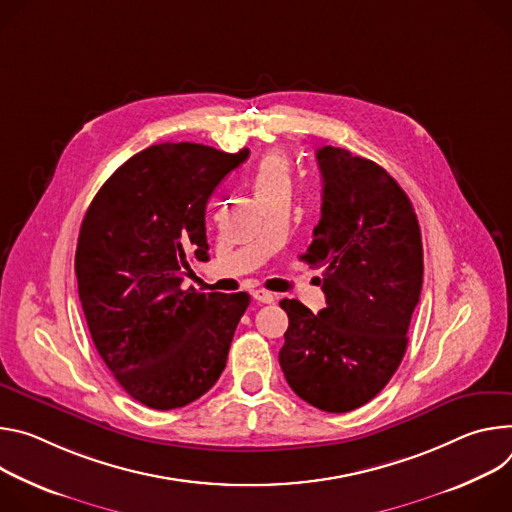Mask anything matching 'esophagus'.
I'll return each instance as SVG.
<instances>
[{
	"instance_id": "34e87169",
	"label": "esophagus",
	"mask_w": 512,
	"mask_h": 512,
	"mask_svg": "<svg viewBox=\"0 0 512 512\" xmlns=\"http://www.w3.org/2000/svg\"><path fill=\"white\" fill-rule=\"evenodd\" d=\"M252 297H254V301L264 303V305L274 303V295H272V293H268V291H264V289H256V291L252 293Z\"/></svg>"
}]
</instances>
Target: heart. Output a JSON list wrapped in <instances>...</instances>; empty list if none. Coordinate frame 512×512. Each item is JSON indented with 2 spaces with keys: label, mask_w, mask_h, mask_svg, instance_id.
<instances>
[{
  "label": "heart",
  "mask_w": 512,
  "mask_h": 512,
  "mask_svg": "<svg viewBox=\"0 0 512 512\" xmlns=\"http://www.w3.org/2000/svg\"><path fill=\"white\" fill-rule=\"evenodd\" d=\"M254 193L264 195L276 187H289V160L287 156L272 150L262 156L254 173Z\"/></svg>",
  "instance_id": "obj_1"
}]
</instances>
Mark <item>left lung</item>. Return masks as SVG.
Here are the masks:
<instances>
[{
  "mask_svg": "<svg viewBox=\"0 0 512 512\" xmlns=\"http://www.w3.org/2000/svg\"><path fill=\"white\" fill-rule=\"evenodd\" d=\"M323 195L313 242L301 256L323 268L317 315L282 299L289 315L278 362L309 405L348 413L388 384L407 352L423 287V244L407 193L382 166L350 150L315 152Z\"/></svg>",
  "mask_w": 512,
  "mask_h": 512,
  "instance_id": "1",
  "label": "left lung"
}]
</instances>
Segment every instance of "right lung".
I'll return each mask as SVG.
<instances>
[{
  "instance_id": "obj_1",
  "label": "right lung",
  "mask_w": 512,
  "mask_h": 512,
  "mask_svg": "<svg viewBox=\"0 0 512 512\" xmlns=\"http://www.w3.org/2000/svg\"><path fill=\"white\" fill-rule=\"evenodd\" d=\"M193 142L154 144L113 173L79 232L75 272L93 344L138 403L170 411L221 376L248 293L183 289L205 262V207L248 158Z\"/></svg>"
}]
</instances>
